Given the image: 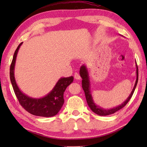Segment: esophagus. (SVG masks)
<instances>
[{"mask_svg": "<svg viewBox=\"0 0 147 147\" xmlns=\"http://www.w3.org/2000/svg\"><path fill=\"white\" fill-rule=\"evenodd\" d=\"M74 78L77 80H80L81 79V76H80V74L77 73H74Z\"/></svg>", "mask_w": 147, "mask_h": 147, "instance_id": "34e87169", "label": "esophagus"}]
</instances>
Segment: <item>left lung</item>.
Wrapping results in <instances>:
<instances>
[{
    "mask_svg": "<svg viewBox=\"0 0 147 147\" xmlns=\"http://www.w3.org/2000/svg\"><path fill=\"white\" fill-rule=\"evenodd\" d=\"M136 82L135 83V86H134L131 92L130 95H129L128 97L127 98L125 101L123 102V104L121 105L117 106L115 107L111 108V109H104L101 107H100L99 105H96L92 95V92H91V87H90V76L88 74V71L87 70V67L85 65H82L80 67V76L82 77V88L85 92V97L86 99L87 104H88L90 108L91 109V110L95 112L96 114L99 115H111L115 113V112L118 111L120 110L122 108H123L124 106H125L127 103L129 102V100L131 98V96L133 94L134 92H135V90L136 88V86L137 85V83H138V65L136 64Z\"/></svg>",
    "mask_w": 147,
    "mask_h": 147,
    "instance_id": "left-lung-1",
    "label": "left lung"
}]
</instances>
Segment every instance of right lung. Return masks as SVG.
Listing matches in <instances>:
<instances>
[{"mask_svg":"<svg viewBox=\"0 0 147 147\" xmlns=\"http://www.w3.org/2000/svg\"><path fill=\"white\" fill-rule=\"evenodd\" d=\"M18 45L14 54L10 67V79L16 97L22 107L30 114L41 117H52L60 111L64 104V93L67 87L73 83V76L61 77L54 88L45 96L40 98H33L28 96L19 88L14 76L16 61L21 45Z\"/></svg>","mask_w":147,"mask_h":147,"instance_id":"right-lung-1","label":"right lung"}]
</instances>
